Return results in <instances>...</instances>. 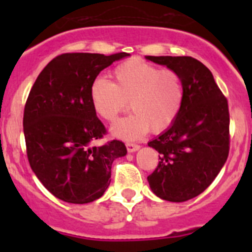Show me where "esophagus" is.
Segmentation results:
<instances>
[{"label": "esophagus", "mask_w": 252, "mask_h": 252, "mask_svg": "<svg viewBox=\"0 0 252 252\" xmlns=\"http://www.w3.org/2000/svg\"><path fill=\"white\" fill-rule=\"evenodd\" d=\"M126 148H127L128 153H135V151L139 150L140 145H137V144H132V142H127V144H126Z\"/></svg>", "instance_id": "34e87169"}]
</instances>
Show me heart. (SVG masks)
Wrapping results in <instances>:
<instances>
[{"label":"heart","instance_id":"heart-1","mask_svg":"<svg viewBox=\"0 0 252 252\" xmlns=\"http://www.w3.org/2000/svg\"><path fill=\"white\" fill-rule=\"evenodd\" d=\"M112 78H95L90 97L94 112L107 122H115L130 102L133 112L113 126L115 136L136 140L149 128L161 132L173 125L184 101L183 81L175 70L132 58L116 66Z\"/></svg>","mask_w":252,"mask_h":252}]
</instances>
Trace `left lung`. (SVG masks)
I'll return each instance as SVG.
<instances>
[{
	"instance_id": "obj_1",
	"label": "left lung",
	"mask_w": 252,
	"mask_h": 252,
	"mask_svg": "<svg viewBox=\"0 0 252 252\" xmlns=\"http://www.w3.org/2000/svg\"><path fill=\"white\" fill-rule=\"evenodd\" d=\"M182 77L184 101L170 127L148 144L160 154L148 177L151 190L169 202H186L204 192L230 151L228 103L212 73L192 57H146Z\"/></svg>"
}]
</instances>
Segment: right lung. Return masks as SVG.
<instances>
[{
  "label": "right lung",
  "mask_w": 252,
  "mask_h": 252,
  "mask_svg": "<svg viewBox=\"0 0 252 252\" xmlns=\"http://www.w3.org/2000/svg\"><path fill=\"white\" fill-rule=\"evenodd\" d=\"M65 53L41 70L24 111L30 166L49 192L68 203L84 204L103 195L113 160L127 154L120 140L102 146L106 127L91 103L92 82L113 62L128 57Z\"/></svg>",
  "instance_id": "obj_1"
}]
</instances>
